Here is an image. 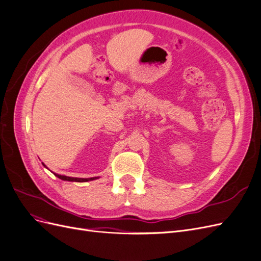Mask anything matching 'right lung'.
Wrapping results in <instances>:
<instances>
[{"label":"right lung","instance_id":"obj_1","mask_svg":"<svg viewBox=\"0 0 261 261\" xmlns=\"http://www.w3.org/2000/svg\"><path fill=\"white\" fill-rule=\"evenodd\" d=\"M44 165V164H43ZM45 167V165H44ZM55 176H58L59 178L63 179V180H69V181H87V180H92L96 177H91V178H78V177H68V176H65V175H59L57 174V173H54Z\"/></svg>","mask_w":261,"mask_h":261}]
</instances>
